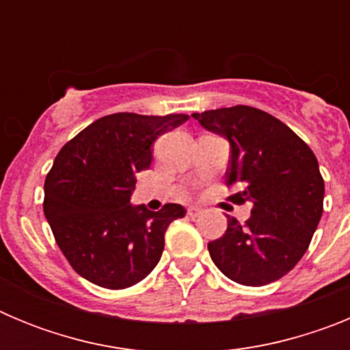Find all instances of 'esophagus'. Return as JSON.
I'll return each instance as SVG.
<instances>
[{"instance_id": "34e87169", "label": "esophagus", "mask_w": 350, "mask_h": 350, "mask_svg": "<svg viewBox=\"0 0 350 350\" xmlns=\"http://www.w3.org/2000/svg\"><path fill=\"white\" fill-rule=\"evenodd\" d=\"M200 212H202L200 206H189V208H187V215H189V217H196Z\"/></svg>"}]
</instances>
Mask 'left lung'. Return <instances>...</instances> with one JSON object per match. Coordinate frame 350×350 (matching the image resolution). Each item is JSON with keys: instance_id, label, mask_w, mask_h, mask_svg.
Wrapping results in <instances>:
<instances>
[{"instance_id": "left-lung-1", "label": "left lung", "mask_w": 350, "mask_h": 350, "mask_svg": "<svg viewBox=\"0 0 350 350\" xmlns=\"http://www.w3.org/2000/svg\"><path fill=\"white\" fill-rule=\"evenodd\" d=\"M206 129L230 142L226 184H240L234 203H252L240 224L228 215V230L208 243L215 267L243 286L282 279L307 252L323 215L324 180L305 142L259 108L238 105L193 113Z\"/></svg>"}]
</instances>
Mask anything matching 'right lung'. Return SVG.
<instances>
[{"label":"right lung","mask_w":350,"mask_h":350,"mask_svg":"<svg viewBox=\"0 0 350 350\" xmlns=\"http://www.w3.org/2000/svg\"><path fill=\"white\" fill-rule=\"evenodd\" d=\"M189 116H105L71 138L45 178L43 212L71 268L89 282L126 289L159 262L165 233L185 215L177 203L159 212L129 203L137 173L152 161L157 137Z\"/></svg>","instance_id":"obj_1"}]
</instances>
